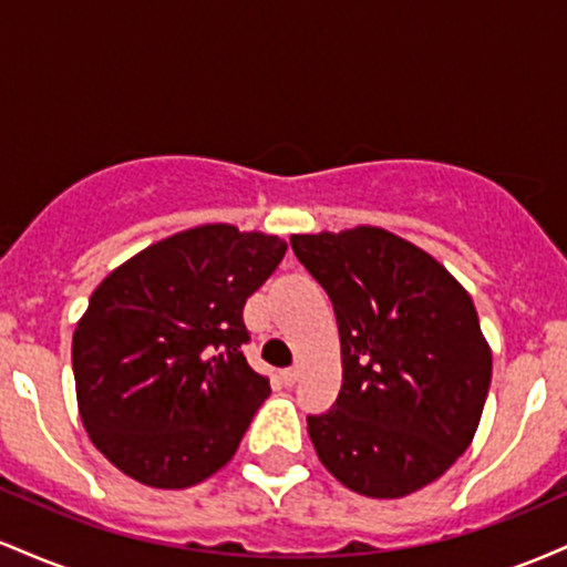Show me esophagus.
Masks as SVG:
<instances>
[{"instance_id":"1","label":"esophagus","mask_w":567,"mask_h":567,"mask_svg":"<svg viewBox=\"0 0 567 567\" xmlns=\"http://www.w3.org/2000/svg\"><path fill=\"white\" fill-rule=\"evenodd\" d=\"M279 379H282L285 386H292V383L301 379V370H298V368H285L282 373H279Z\"/></svg>"}]
</instances>
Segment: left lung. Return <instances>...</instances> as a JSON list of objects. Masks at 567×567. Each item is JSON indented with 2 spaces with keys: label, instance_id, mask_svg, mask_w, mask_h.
Listing matches in <instances>:
<instances>
[{
  "label": "left lung",
  "instance_id": "left-lung-1",
  "mask_svg": "<svg viewBox=\"0 0 567 567\" xmlns=\"http://www.w3.org/2000/svg\"><path fill=\"white\" fill-rule=\"evenodd\" d=\"M292 252L333 301L343 383L309 415L322 466L368 498H402L472 445L493 354L464 285L379 226L292 234Z\"/></svg>",
  "mask_w": 567,
  "mask_h": 567
}]
</instances>
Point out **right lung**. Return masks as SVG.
I'll return each mask as SVG.
<instances>
[{
    "label": "right lung",
    "mask_w": 567,
    "mask_h": 567,
    "mask_svg": "<svg viewBox=\"0 0 567 567\" xmlns=\"http://www.w3.org/2000/svg\"><path fill=\"white\" fill-rule=\"evenodd\" d=\"M288 243L205 224L103 279L71 341L84 432L135 483L192 487L237 453L269 381L247 365L245 301Z\"/></svg>",
    "instance_id": "obj_1"
}]
</instances>
